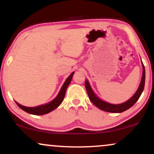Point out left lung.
Masks as SVG:
<instances>
[{"label": "left lung", "instance_id": "obj_1", "mask_svg": "<svg viewBox=\"0 0 154 154\" xmlns=\"http://www.w3.org/2000/svg\"><path fill=\"white\" fill-rule=\"evenodd\" d=\"M142 66L143 71L142 79H141L140 85H139L138 89L137 90V91L135 92V93L134 94V95L132 96L131 98H130L128 101H126V102L123 103H121V104H111V103L105 102L104 100L100 99L97 95L95 92H94V90H92L88 80L86 79L85 82V85L90 101H91L97 108L102 111H107V112L121 113L128 110V109H130V107H132L134 104H135L137 101L139 100V98H140L141 94H142L143 90H144L145 84V69L142 62Z\"/></svg>", "mask_w": 154, "mask_h": 154}]
</instances>
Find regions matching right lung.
<instances>
[{
	"label": "right lung",
	"instance_id": "obj_1",
	"mask_svg": "<svg viewBox=\"0 0 154 154\" xmlns=\"http://www.w3.org/2000/svg\"><path fill=\"white\" fill-rule=\"evenodd\" d=\"M73 73H74V71L71 73V74L69 75L68 78L66 79V81H64V84L62 85L60 92H59V93L57 94V95L56 97L53 99L51 102L46 103V104H44L39 105V106H32V107L23 106V105L19 104L18 102H17L16 101H14V102H16V104H17V106L20 107V109H22L23 111H26V113H30V114L40 116V115L46 114V113L51 112V111L57 108V107L62 104L63 100H64L66 89L67 88H68V86L69 85V84L71 83Z\"/></svg>",
	"mask_w": 154,
	"mask_h": 154
}]
</instances>
